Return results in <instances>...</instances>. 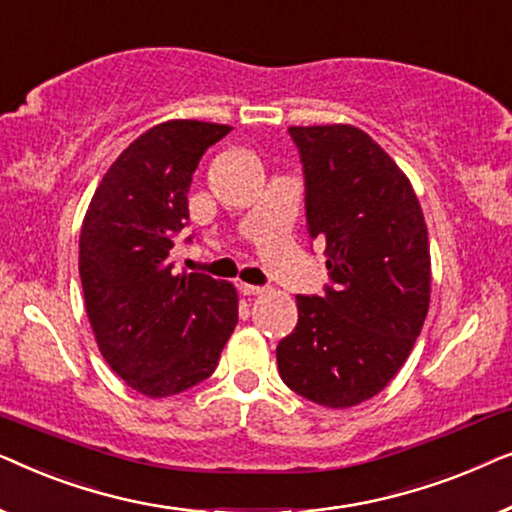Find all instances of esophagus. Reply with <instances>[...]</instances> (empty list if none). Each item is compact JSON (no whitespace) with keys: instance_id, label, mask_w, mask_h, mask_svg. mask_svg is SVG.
Returning a JSON list of instances; mask_svg holds the SVG:
<instances>
[{"instance_id":"34e87169","label":"esophagus","mask_w":512,"mask_h":512,"mask_svg":"<svg viewBox=\"0 0 512 512\" xmlns=\"http://www.w3.org/2000/svg\"><path fill=\"white\" fill-rule=\"evenodd\" d=\"M240 291L244 296H261V293H265L263 286H254V284H240Z\"/></svg>"}]
</instances>
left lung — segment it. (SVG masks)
Segmentation results:
<instances>
[{
	"label": "left lung",
	"mask_w": 512,
	"mask_h": 512,
	"mask_svg": "<svg viewBox=\"0 0 512 512\" xmlns=\"http://www.w3.org/2000/svg\"><path fill=\"white\" fill-rule=\"evenodd\" d=\"M305 167L310 237L333 286L296 296L298 326L277 345L284 384L324 408L387 387L415 347L431 300L429 233L415 188L354 125L289 128Z\"/></svg>",
	"instance_id": "obj_1"
}]
</instances>
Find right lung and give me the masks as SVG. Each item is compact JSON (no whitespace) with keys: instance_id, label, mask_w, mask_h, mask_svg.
Returning a JSON list of instances; mask_svg holds the SVG:
<instances>
[{"instance_id":"add662e5","label":"right lung","mask_w":512,"mask_h":512,"mask_svg":"<svg viewBox=\"0 0 512 512\" xmlns=\"http://www.w3.org/2000/svg\"><path fill=\"white\" fill-rule=\"evenodd\" d=\"M230 130L191 118L153 125L111 163L83 216L79 275L95 342L149 398L207 380L235 331V286L172 265L195 167Z\"/></svg>"}]
</instances>
